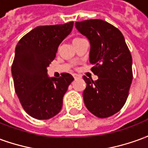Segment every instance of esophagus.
<instances>
[{
	"mask_svg": "<svg viewBox=\"0 0 148 148\" xmlns=\"http://www.w3.org/2000/svg\"><path fill=\"white\" fill-rule=\"evenodd\" d=\"M73 77H74V79H77L78 77H80V75H78V74H73Z\"/></svg>",
	"mask_w": 148,
	"mask_h": 148,
	"instance_id": "obj_1",
	"label": "esophagus"
}]
</instances>
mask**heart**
I'll list each match as a JSON object with an SVG mask.
<instances>
[{
    "label": "heart",
    "instance_id": "1",
    "mask_svg": "<svg viewBox=\"0 0 148 148\" xmlns=\"http://www.w3.org/2000/svg\"><path fill=\"white\" fill-rule=\"evenodd\" d=\"M82 39V38H74L73 41H75V40H77V39Z\"/></svg>",
    "mask_w": 148,
    "mask_h": 148
}]
</instances>
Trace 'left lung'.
<instances>
[{
    "instance_id": "8db88e82",
    "label": "left lung",
    "mask_w": 148,
    "mask_h": 148,
    "mask_svg": "<svg viewBox=\"0 0 148 148\" xmlns=\"http://www.w3.org/2000/svg\"><path fill=\"white\" fill-rule=\"evenodd\" d=\"M75 26L90 40L91 71L98 76L94 82L83 76L85 105L97 117L111 116L123 108L128 97L133 77L130 51L121 31L106 21L86 20Z\"/></svg>"
}]
</instances>
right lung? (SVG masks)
Masks as SVG:
<instances>
[{
	"label": "right lung",
	"mask_w": 148,
	"mask_h": 148,
	"mask_svg": "<svg viewBox=\"0 0 148 148\" xmlns=\"http://www.w3.org/2000/svg\"><path fill=\"white\" fill-rule=\"evenodd\" d=\"M73 26L71 21L35 27L16 47L12 65L15 91L24 111L33 118L47 120L61 111L63 96L74 77L62 73L58 78H50L47 67Z\"/></svg>",
	"instance_id": "right-lung-1"
}]
</instances>
